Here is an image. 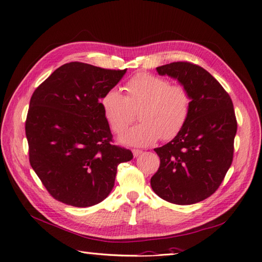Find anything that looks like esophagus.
Masks as SVG:
<instances>
[{
    "mask_svg": "<svg viewBox=\"0 0 262 262\" xmlns=\"http://www.w3.org/2000/svg\"><path fill=\"white\" fill-rule=\"evenodd\" d=\"M132 153H133V156H134V157H138V156H140V155L142 154V150H141V149L133 148V149H132Z\"/></svg>",
    "mask_w": 262,
    "mask_h": 262,
    "instance_id": "esophagus-1",
    "label": "esophagus"
}]
</instances>
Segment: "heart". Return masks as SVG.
<instances>
[{
    "mask_svg": "<svg viewBox=\"0 0 262 262\" xmlns=\"http://www.w3.org/2000/svg\"><path fill=\"white\" fill-rule=\"evenodd\" d=\"M126 95L117 89L108 90L100 99L110 128L123 132L133 121V110H139L141 121L120 137L124 144L147 146L158 139L170 140L184 128L191 108V96L185 86L171 84L165 77L140 73L124 85Z\"/></svg>",
    "mask_w": 262,
    "mask_h": 262,
    "instance_id": "obj_1",
    "label": "heart"
}]
</instances>
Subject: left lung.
Here are the masks:
<instances>
[{
	"instance_id": "8db88e82",
	"label": "left lung",
	"mask_w": 262,
	"mask_h": 262,
	"mask_svg": "<svg viewBox=\"0 0 262 262\" xmlns=\"http://www.w3.org/2000/svg\"><path fill=\"white\" fill-rule=\"evenodd\" d=\"M156 71L186 87L191 108L177 136L154 148L161 164L150 186L170 203L193 204L216 191L232 165L237 131L233 101L207 70L193 63L172 62Z\"/></svg>"
}]
</instances>
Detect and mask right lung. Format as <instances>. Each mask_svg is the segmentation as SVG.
<instances>
[{"label": "right lung", "mask_w": 262, "mask_h": 262, "mask_svg": "<svg viewBox=\"0 0 262 262\" xmlns=\"http://www.w3.org/2000/svg\"><path fill=\"white\" fill-rule=\"evenodd\" d=\"M125 72L70 62L35 90L25 123L29 163L55 200L77 208L101 202L118 165L133 158L113 144L100 106Z\"/></svg>", "instance_id": "right-lung-1"}]
</instances>
